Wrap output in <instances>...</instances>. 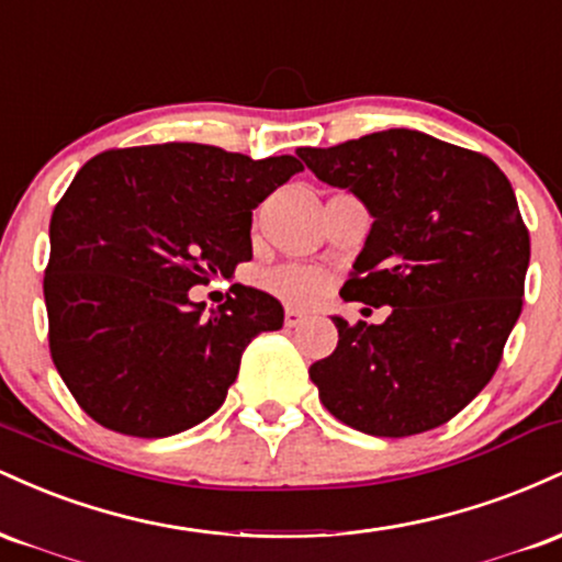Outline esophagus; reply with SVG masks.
Wrapping results in <instances>:
<instances>
[{
	"label": "esophagus",
	"mask_w": 562,
	"mask_h": 562,
	"mask_svg": "<svg viewBox=\"0 0 562 562\" xmlns=\"http://www.w3.org/2000/svg\"><path fill=\"white\" fill-rule=\"evenodd\" d=\"M306 319H308V314L301 312V308H285V325L288 327H301Z\"/></svg>",
	"instance_id": "obj_1"
}]
</instances>
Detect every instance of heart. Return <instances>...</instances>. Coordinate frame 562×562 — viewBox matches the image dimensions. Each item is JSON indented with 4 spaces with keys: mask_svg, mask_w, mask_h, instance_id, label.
I'll list each match as a JSON object with an SVG mask.
<instances>
[{
    "mask_svg": "<svg viewBox=\"0 0 562 562\" xmlns=\"http://www.w3.org/2000/svg\"><path fill=\"white\" fill-rule=\"evenodd\" d=\"M267 288L288 301H308L319 293L322 274L312 267L301 263H282L267 274Z\"/></svg>",
    "mask_w": 562,
    "mask_h": 562,
    "instance_id": "1",
    "label": "heart"
}]
</instances>
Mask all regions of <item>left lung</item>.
Returning <instances> with one entry per match:
<instances>
[{
  "mask_svg": "<svg viewBox=\"0 0 562 562\" xmlns=\"http://www.w3.org/2000/svg\"><path fill=\"white\" fill-rule=\"evenodd\" d=\"M295 153L372 216L344 301L391 306L383 325L333 317L338 346L308 367L319 402L380 438L449 423L486 389L524 308L531 240L513 184L492 158L415 128Z\"/></svg>",
  "mask_w": 562,
  "mask_h": 562,
  "instance_id": "1",
  "label": "left lung"
}]
</instances>
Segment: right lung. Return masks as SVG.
<instances>
[{
	"mask_svg": "<svg viewBox=\"0 0 562 562\" xmlns=\"http://www.w3.org/2000/svg\"><path fill=\"white\" fill-rule=\"evenodd\" d=\"M301 160L198 142L105 150L49 222V353L79 406L115 434L164 438L227 398L245 346L280 330V301L232 285L205 312L190 288L250 261V216Z\"/></svg>",
	"mask_w": 562,
	"mask_h": 562,
	"instance_id": "obj_1",
	"label": "right lung"
}]
</instances>
